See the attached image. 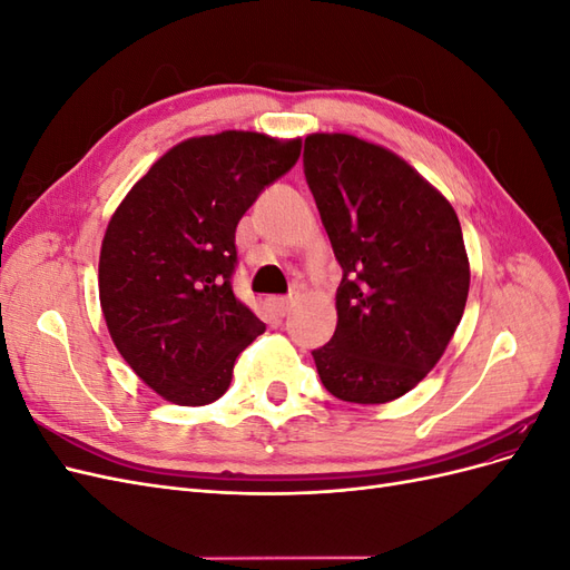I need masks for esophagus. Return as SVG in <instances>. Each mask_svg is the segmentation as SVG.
Instances as JSON below:
<instances>
[{"instance_id": "1", "label": "esophagus", "mask_w": 570, "mask_h": 570, "mask_svg": "<svg viewBox=\"0 0 570 570\" xmlns=\"http://www.w3.org/2000/svg\"><path fill=\"white\" fill-rule=\"evenodd\" d=\"M295 302H297V297L295 295H287V297H278L275 299V308H278L281 314H287L292 306H295Z\"/></svg>"}]
</instances>
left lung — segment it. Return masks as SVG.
<instances>
[{"mask_svg": "<svg viewBox=\"0 0 570 570\" xmlns=\"http://www.w3.org/2000/svg\"><path fill=\"white\" fill-rule=\"evenodd\" d=\"M304 176L342 268L335 335L312 352L321 383L342 402H392L433 371L463 316L471 271L456 212L354 135H308Z\"/></svg>", "mask_w": 570, "mask_h": 570, "instance_id": "8db88e82", "label": "left lung"}]
</instances>
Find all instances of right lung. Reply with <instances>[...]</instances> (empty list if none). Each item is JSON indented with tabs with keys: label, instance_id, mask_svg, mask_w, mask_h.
Masks as SVG:
<instances>
[{
	"label": "right lung",
	"instance_id": "add662e5",
	"mask_svg": "<svg viewBox=\"0 0 570 570\" xmlns=\"http://www.w3.org/2000/svg\"><path fill=\"white\" fill-rule=\"evenodd\" d=\"M302 140L226 130L168 149L132 185L99 254V302L116 350L164 400L204 406L266 331L233 292L235 228L297 164Z\"/></svg>",
	"mask_w": 570,
	"mask_h": 570
}]
</instances>
